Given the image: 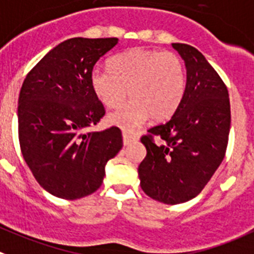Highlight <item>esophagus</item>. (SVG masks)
<instances>
[{"label":"esophagus","instance_id":"obj_1","mask_svg":"<svg viewBox=\"0 0 254 254\" xmlns=\"http://www.w3.org/2000/svg\"><path fill=\"white\" fill-rule=\"evenodd\" d=\"M136 139H138V136H136V134H134V132L127 131V130H124V131H123V141H124V145H127V144L136 140Z\"/></svg>","mask_w":254,"mask_h":254}]
</instances>
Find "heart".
<instances>
[{
  "label": "heart",
  "mask_w": 254,
  "mask_h": 254,
  "mask_svg": "<svg viewBox=\"0 0 254 254\" xmlns=\"http://www.w3.org/2000/svg\"><path fill=\"white\" fill-rule=\"evenodd\" d=\"M97 99L116 109L109 122L132 129L150 116L154 122L170 118L180 106L185 93L186 74L181 57L171 50L134 48L114 57L110 69L95 67L90 76Z\"/></svg>",
  "instance_id": "obj_1"
}]
</instances>
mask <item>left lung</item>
<instances>
[{
    "label": "left lung",
    "instance_id": "obj_1",
    "mask_svg": "<svg viewBox=\"0 0 254 254\" xmlns=\"http://www.w3.org/2000/svg\"><path fill=\"white\" fill-rule=\"evenodd\" d=\"M172 47L186 64L184 97L170 120L140 138L147 155L138 168L144 192L168 205L204 190L225 157L230 129L229 93L218 72L196 48Z\"/></svg>",
    "mask_w": 254,
    "mask_h": 254
}]
</instances>
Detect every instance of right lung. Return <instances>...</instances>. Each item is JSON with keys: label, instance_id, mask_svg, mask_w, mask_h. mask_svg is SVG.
<instances>
[{"label": "right lung", "instance_id": "1", "mask_svg": "<svg viewBox=\"0 0 254 254\" xmlns=\"http://www.w3.org/2000/svg\"><path fill=\"white\" fill-rule=\"evenodd\" d=\"M118 38H72L61 43L27 73L19 95L22 157L38 184L65 200L101 186L107 161L123 148L122 130L91 131L105 107L90 76Z\"/></svg>", "mask_w": 254, "mask_h": 254}]
</instances>
